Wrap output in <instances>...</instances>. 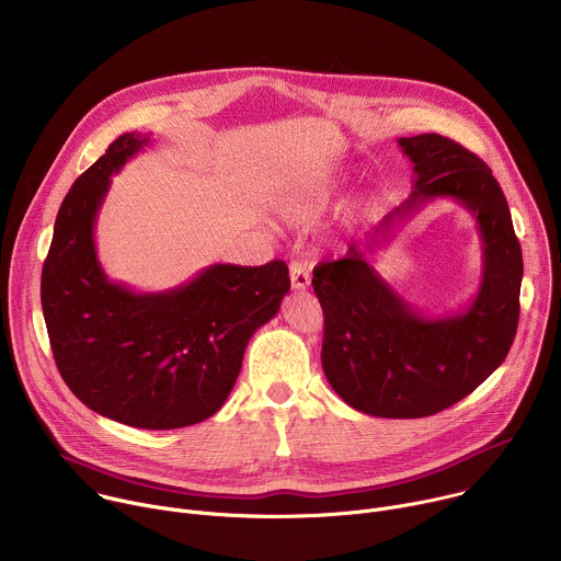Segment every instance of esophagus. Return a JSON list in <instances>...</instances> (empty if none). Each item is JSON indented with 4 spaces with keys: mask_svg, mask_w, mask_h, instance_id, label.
I'll return each instance as SVG.
<instances>
[{
    "mask_svg": "<svg viewBox=\"0 0 561 561\" xmlns=\"http://www.w3.org/2000/svg\"><path fill=\"white\" fill-rule=\"evenodd\" d=\"M290 286H293V290H306L310 286V273H308L306 264H301V262L290 264Z\"/></svg>",
    "mask_w": 561,
    "mask_h": 561,
    "instance_id": "34e87169",
    "label": "esophagus"
}]
</instances>
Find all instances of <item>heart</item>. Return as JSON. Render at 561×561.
<instances>
[{
    "mask_svg": "<svg viewBox=\"0 0 561 561\" xmlns=\"http://www.w3.org/2000/svg\"><path fill=\"white\" fill-rule=\"evenodd\" d=\"M329 208V197L324 193H295L282 204V215L293 226H310L322 217Z\"/></svg>",
    "mask_w": 561,
    "mask_h": 561,
    "instance_id": "obj_1",
    "label": "heart"
}]
</instances>
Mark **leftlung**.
<instances>
[{
    "mask_svg": "<svg viewBox=\"0 0 561 561\" xmlns=\"http://www.w3.org/2000/svg\"><path fill=\"white\" fill-rule=\"evenodd\" d=\"M413 162L415 191L390 210L366 244L312 271L324 310L322 366L333 390L366 415L415 420L470 394L506 359L519 322L522 249L508 202L474 152L437 133L399 137ZM450 196L478 219L485 247L483 284L470 307L428 318L378 277L367 255L389 226L422 203Z\"/></svg>",
    "mask_w": 561,
    "mask_h": 561,
    "instance_id": "1",
    "label": "left lung"
}]
</instances>
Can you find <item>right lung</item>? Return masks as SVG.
<instances>
[{"label":"right lung","mask_w":561,"mask_h":561,"mask_svg":"<svg viewBox=\"0 0 561 561\" xmlns=\"http://www.w3.org/2000/svg\"><path fill=\"white\" fill-rule=\"evenodd\" d=\"M148 139L119 135L64 197L42 268V310L57 370L79 402L126 426L169 431L221 409L290 277L273 260L213 264L167 293L111 282L95 251V219L111 175Z\"/></svg>","instance_id":"1"}]
</instances>
